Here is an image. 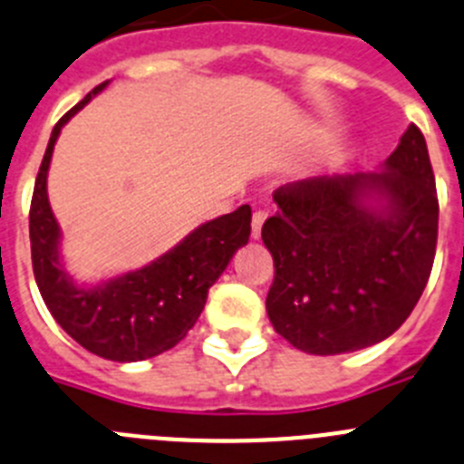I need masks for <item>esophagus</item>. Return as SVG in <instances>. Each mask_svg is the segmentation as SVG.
<instances>
[{"instance_id":"1","label":"esophagus","mask_w":464,"mask_h":464,"mask_svg":"<svg viewBox=\"0 0 464 464\" xmlns=\"http://www.w3.org/2000/svg\"><path fill=\"white\" fill-rule=\"evenodd\" d=\"M266 217H268V212L266 210H256L252 215V237L256 240V237H261V227L263 222H266Z\"/></svg>"}]
</instances>
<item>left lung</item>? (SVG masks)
I'll return each mask as SVG.
<instances>
[{
    "instance_id": "obj_1",
    "label": "left lung",
    "mask_w": 464,
    "mask_h": 464,
    "mask_svg": "<svg viewBox=\"0 0 464 464\" xmlns=\"http://www.w3.org/2000/svg\"><path fill=\"white\" fill-rule=\"evenodd\" d=\"M261 237L275 261L270 324L295 349L335 356L407 321L428 284L440 203L428 145L409 124L372 173L316 175L273 194Z\"/></svg>"
}]
</instances>
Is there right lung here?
Wrapping results in <instances>:
<instances>
[{
	"label": "right lung",
	"instance_id": "right-lung-1",
	"mask_svg": "<svg viewBox=\"0 0 464 464\" xmlns=\"http://www.w3.org/2000/svg\"><path fill=\"white\" fill-rule=\"evenodd\" d=\"M106 85L108 81L94 87L50 133L29 208V242L41 298L57 324L87 352L133 362L169 352L194 328L210 286L233 254L247 245L252 208L240 206L231 215L201 224L145 268L97 286H78L62 266L60 224L50 210L45 185L62 127Z\"/></svg>",
	"mask_w": 464,
	"mask_h": 464
}]
</instances>
